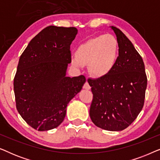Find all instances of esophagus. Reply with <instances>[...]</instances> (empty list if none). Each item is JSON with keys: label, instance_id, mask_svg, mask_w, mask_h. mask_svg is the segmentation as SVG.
I'll return each instance as SVG.
<instances>
[{"label": "esophagus", "instance_id": "34e87169", "mask_svg": "<svg viewBox=\"0 0 160 160\" xmlns=\"http://www.w3.org/2000/svg\"><path fill=\"white\" fill-rule=\"evenodd\" d=\"M84 89H87V90H88V89H91V87L89 86V83L87 82H85V84H84Z\"/></svg>", "mask_w": 160, "mask_h": 160}]
</instances>
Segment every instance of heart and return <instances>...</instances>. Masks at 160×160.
I'll return each instance as SVG.
<instances>
[{
  "label": "heart",
  "instance_id": "obj_1",
  "mask_svg": "<svg viewBox=\"0 0 160 160\" xmlns=\"http://www.w3.org/2000/svg\"><path fill=\"white\" fill-rule=\"evenodd\" d=\"M119 50L116 38L111 35H100L78 46L71 63L77 68L88 65L92 76L103 78L109 75L117 65Z\"/></svg>",
  "mask_w": 160,
  "mask_h": 160
}]
</instances>
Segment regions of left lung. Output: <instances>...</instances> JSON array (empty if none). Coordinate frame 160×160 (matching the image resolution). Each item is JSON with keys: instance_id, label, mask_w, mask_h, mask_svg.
<instances>
[{"instance_id": "left-lung-1", "label": "left lung", "mask_w": 160, "mask_h": 160, "mask_svg": "<svg viewBox=\"0 0 160 160\" xmlns=\"http://www.w3.org/2000/svg\"><path fill=\"white\" fill-rule=\"evenodd\" d=\"M119 43V58L112 72L88 83L93 94L89 116L98 128L121 131L130 126L143 107L147 77L143 59L132 42L111 26Z\"/></svg>"}]
</instances>
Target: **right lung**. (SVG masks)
<instances>
[{"label":"right lung","instance_id":"1","mask_svg":"<svg viewBox=\"0 0 160 160\" xmlns=\"http://www.w3.org/2000/svg\"><path fill=\"white\" fill-rule=\"evenodd\" d=\"M76 28L48 26L36 35L19 58L14 78L16 106L35 130H49L62 123L66 107L86 82L66 76Z\"/></svg>","mask_w":160,"mask_h":160}]
</instances>
